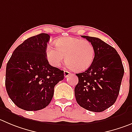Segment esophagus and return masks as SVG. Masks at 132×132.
I'll use <instances>...</instances> for the list:
<instances>
[{"instance_id": "1", "label": "esophagus", "mask_w": 132, "mask_h": 132, "mask_svg": "<svg viewBox=\"0 0 132 132\" xmlns=\"http://www.w3.org/2000/svg\"><path fill=\"white\" fill-rule=\"evenodd\" d=\"M64 74L65 77H68L70 74H71V73H70V72H68V71H64Z\"/></svg>"}]
</instances>
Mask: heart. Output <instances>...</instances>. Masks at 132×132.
Returning a JSON list of instances; mask_svg holds the SVG:
<instances>
[{
  "instance_id": "obj_1",
  "label": "heart",
  "mask_w": 132,
  "mask_h": 132,
  "mask_svg": "<svg viewBox=\"0 0 132 132\" xmlns=\"http://www.w3.org/2000/svg\"><path fill=\"white\" fill-rule=\"evenodd\" d=\"M55 44L47 45L45 51L47 59L54 67H59L65 58L68 60L66 66L70 70L83 71L92 65L95 50L88 40L65 37L56 40Z\"/></svg>"
}]
</instances>
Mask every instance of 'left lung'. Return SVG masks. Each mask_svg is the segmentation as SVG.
<instances>
[{"label": "left lung", "instance_id": "1", "mask_svg": "<svg viewBox=\"0 0 132 132\" xmlns=\"http://www.w3.org/2000/svg\"><path fill=\"white\" fill-rule=\"evenodd\" d=\"M82 37L93 45L95 56L88 70L76 74L79 82L75 87V96L77 103L84 109L102 112L116 102L124 76V67L114 48L100 38Z\"/></svg>", "mask_w": 132, "mask_h": 132}]
</instances>
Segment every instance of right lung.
<instances>
[{"instance_id":"1","label":"right lung","mask_w":132,"mask_h":132,"mask_svg":"<svg viewBox=\"0 0 132 132\" xmlns=\"http://www.w3.org/2000/svg\"><path fill=\"white\" fill-rule=\"evenodd\" d=\"M50 36L30 37L14 50L6 70L8 94L18 108L38 111L47 106L55 86L64 79V71L49 64L45 55Z\"/></svg>"}]
</instances>
